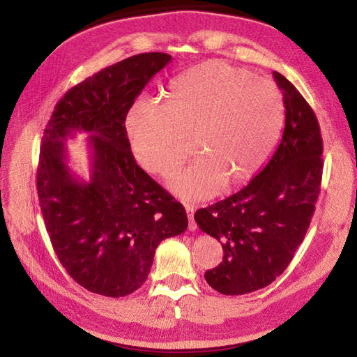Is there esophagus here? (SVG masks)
Segmentation results:
<instances>
[{
	"mask_svg": "<svg viewBox=\"0 0 357 357\" xmlns=\"http://www.w3.org/2000/svg\"><path fill=\"white\" fill-rule=\"evenodd\" d=\"M185 208H186L188 218H189V231H190V232H193V231L197 229V223H195V219H193V214H195V207H193V205L186 204V205H185Z\"/></svg>",
	"mask_w": 357,
	"mask_h": 357,
	"instance_id": "34e87169",
	"label": "esophagus"
}]
</instances>
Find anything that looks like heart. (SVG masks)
I'll return each mask as SVG.
<instances>
[{
  "instance_id": "obj_1",
  "label": "heart",
  "mask_w": 357,
  "mask_h": 357,
  "mask_svg": "<svg viewBox=\"0 0 357 357\" xmlns=\"http://www.w3.org/2000/svg\"><path fill=\"white\" fill-rule=\"evenodd\" d=\"M284 121L277 86L223 61H207L169 83L165 105L137 100L126 116V135L139 167L168 177L189 155L193 135L202 153L172 177L169 188L186 201L215 195L250 180L271 155Z\"/></svg>"
}]
</instances>
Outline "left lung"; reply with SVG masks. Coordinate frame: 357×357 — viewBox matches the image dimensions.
Returning <instances> with one entry per match:
<instances>
[{
  "instance_id": "left-lung-1",
  "label": "left lung",
  "mask_w": 357,
  "mask_h": 357,
  "mask_svg": "<svg viewBox=\"0 0 357 357\" xmlns=\"http://www.w3.org/2000/svg\"><path fill=\"white\" fill-rule=\"evenodd\" d=\"M274 79L286 107L274 155L240 192L195 213L199 229L222 243V262L204 277L223 295L250 294L283 274L304 241L320 193L317 117L284 75L274 71Z\"/></svg>"
}]
</instances>
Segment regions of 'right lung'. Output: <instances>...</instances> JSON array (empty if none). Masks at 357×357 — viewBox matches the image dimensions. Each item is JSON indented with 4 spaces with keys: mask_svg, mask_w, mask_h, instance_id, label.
Segmentation results:
<instances>
[{
    "mask_svg": "<svg viewBox=\"0 0 357 357\" xmlns=\"http://www.w3.org/2000/svg\"><path fill=\"white\" fill-rule=\"evenodd\" d=\"M171 61L139 53L75 84L55 105L43 135L37 192L59 262L75 283L119 298L147 280L162 240L188 228L185 207L137 165L125 121L137 96ZM90 134L91 178L66 165L65 139Z\"/></svg>",
    "mask_w": 357,
    "mask_h": 357,
    "instance_id": "1",
    "label": "right lung"
}]
</instances>
